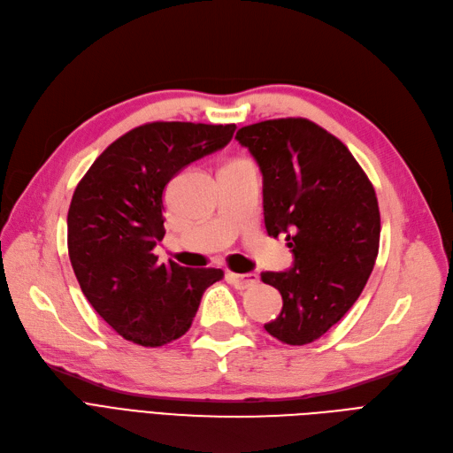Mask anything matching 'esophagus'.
<instances>
[{"label":"esophagus","instance_id":"obj_1","mask_svg":"<svg viewBox=\"0 0 453 453\" xmlns=\"http://www.w3.org/2000/svg\"><path fill=\"white\" fill-rule=\"evenodd\" d=\"M227 281L231 286H235L237 289H248V288H254L256 283L259 281L257 274H237V273H227L226 274Z\"/></svg>","mask_w":453,"mask_h":453}]
</instances>
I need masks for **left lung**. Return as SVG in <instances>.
I'll return each mask as SVG.
<instances>
[{
  "label": "left lung",
  "mask_w": 453,
  "mask_h": 453,
  "mask_svg": "<svg viewBox=\"0 0 453 453\" xmlns=\"http://www.w3.org/2000/svg\"><path fill=\"white\" fill-rule=\"evenodd\" d=\"M235 138L263 173L266 233L286 235L295 257L289 271L261 274L283 300L265 330L288 345L311 343L357 303L373 271L375 188L336 136L303 117L248 125Z\"/></svg>",
  "instance_id": "1"
}]
</instances>
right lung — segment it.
Masks as SVG:
<instances>
[{"instance_id": "obj_1", "label": "right lung", "mask_w": 453, "mask_h": 453, "mask_svg": "<svg viewBox=\"0 0 453 453\" xmlns=\"http://www.w3.org/2000/svg\"><path fill=\"white\" fill-rule=\"evenodd\" d=\"M235 125L157 121L115 140L78 182L66 242L80 288L128 342L160 347L180 338L220 269L158 263L164 188L182 167L226 147Z\"/></svg>"}]
</instances>
